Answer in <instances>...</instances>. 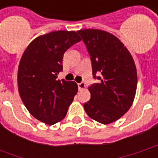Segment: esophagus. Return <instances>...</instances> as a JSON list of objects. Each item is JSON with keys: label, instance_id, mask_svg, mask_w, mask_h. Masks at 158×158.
I'll use <instances>...</instances> for the list:
<instances>
[{"label": "esophagus", "instance_id": "34e87169", "mask_svg": "<svg viewBox=\"0 0 158 158\" xmlns=\"http://www.w3.org/2000/svg\"><path fill=\"white\" fill-rule=\"evenodd\" d=\"M78 87H79V90L85 89V83H84V82L79 83V84H78Z\"/></svg>", "mask_w": 158, "mask_h": 158}]
</instances>
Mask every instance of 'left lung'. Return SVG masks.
<instances>
[{"label": "left lung", "instance_id": "left-lung-1", "mask_svg": "<svg viewBox=\"0 0 158 158\" xmlns=\"http://www.w3.org/2000/svg\"><path fill=\"white\" fill-rule=\"evenodd\" d=\"M88 50L92 73L99 82L89 87L90 99L84 108L90 118L108 124L132 106L137 88V72L128 49L116 36L101 29L77 31ZM100 76L96 77V73Z\"/></svg>", "mask_w": 158, "mask_h": 158}]
</instances>
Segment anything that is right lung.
<instances>
[{"label": "right lung", "mask_w": 158, "mask_h": 158, "mask_svg": "<svg viewBox=\"0 0 158 158\" xmlns=\"http://www.w3.org/2000/svg\"><path fill=\"white\" fill-rule=\"evenodd\" d=\"M80 40L74 31H53L35 38L23 54L18 70L19 95L40 122L52 125L62 121L78 92L75 82L56 78L65 52Z\"/></svg>", "instance_id": "right-lung-1"}]
</instances>
